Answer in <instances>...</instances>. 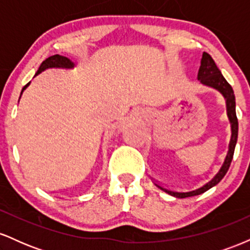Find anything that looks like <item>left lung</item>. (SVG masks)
Wrapping results in <instances>:
<instances>
[{
  "instance_id": "obj_1",
  "label": "left lung",
  "mask_w": 250,
  "mask_h": 250,
  "mask_svg": "<svg viewBox=\"0 0 250 250\" xmlns=\"http://www.w3.org/2000/svg\"><path fill=\"white\" fill-rule=\"evenodd\" d=\"M197 80L200 83L205 87H209L211 89H215L219 93L225 97L226 100V107H227V116H228L229 122H230V130H231V136L230 141H229L228 146V151H227L226 159L223 161L222 166L219 169L216 174L208 181L207 183H205L201 187L193 189V190H187V191H176V190H170L162 186L155 183L157 188H160L161 190L166 191V193L171 195L174 197H179V199H185V197L189 196H195V195H200L205 191H207L208 189L213 188L214 186H216L221 180L225 177V175L228 171L229 166H230L231 160H233V155L235 150V146L237 142V133H239V122H237L236 117V104H235V95L234 90L231 88V85L227 82V80L223 77L222 74L217 65L215 64L214 60L211 59V56L207 53L202 54V59H201V65L199 73H197Z\"/></svg>"
}]
</instances>
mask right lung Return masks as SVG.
Instances as JSON below:
<instances>
[{
  "mask_svg": "<svg viewBox=\"0 0 250 250\" xmlns=\"http://www.w3.org/2000/svg\"><path fill=\"white\" fill-rule=\"evenodd\" d=\"M51 68H59V69H74L75 68V63L71 62L68 57L65 56H62V55H53L50 57H48L47 60H44L41 63V65H40L39 70L36 71L35 76L39 75V74H41L42 71L47 70V69H51ZM34 76V77H35ZM30 84V82L28 83V84H25L23 89H22L21 91V95L23 94V91L25 90V88L28 87V85ZM20 99H21V96H20ZM20 101V100H19Z\"/></svg>",
  "mask_w": 250,
  "mask_h": 250,
  "instance_id": "obj_1",
  "label": "right lung"
}]
</instances>
